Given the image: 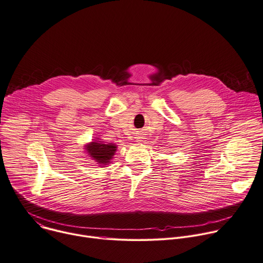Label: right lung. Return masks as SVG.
<instances>
[{
    "label": "right lung",
    "instance_id": "1",
    "mask_svg": "<svg viewBox=\"0 0 263 263\" xmlns=\"http://www.w3.org/2000/svg\"><path fill=\"white\" fill-rule=\"evenodd\" d=\"M87 153L92 156L99 164L109 163V160L112 159L115 152L117 151V145L114 143L104 144L102 142H92L86 146Z\"/></svg>",
    "mask_w": 263,
    "mask_h": 263
}]
</instances>
